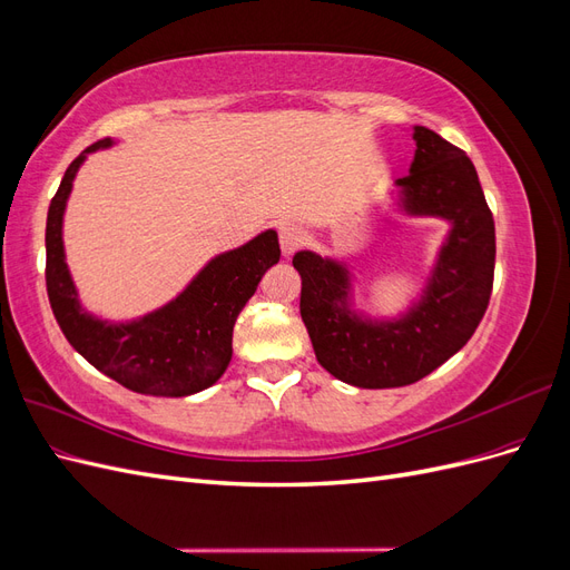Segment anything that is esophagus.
Instances as JSON below:
<instances>
[{
  "label": "esophagus",
  "mask_w": 570,
  "mask_h": 570,
  "mask_svg": "<svg viewBox=\"0 0 570 570\" xmlns=\"http://www.w3.org/2000/svg\"><path fill=\"white\" fill-rule=\"evenodd\" d=\"M278 237H281V249L285 256L295 254L304 243V233L299 226H295V223H283L278 228Z\"/></svg>",
  "instance_id": "1"
}]
</instances>
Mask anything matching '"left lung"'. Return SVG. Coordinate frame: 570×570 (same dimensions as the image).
I'll return each mask as SVG.
<instances>
[{
    "instance_id": "8db88e82",
    "label": "left lung",
    "mask_w": 570,
    "mask_h": 570,
    "mask_svg": "<svg viewBox=\"0 0 570 570\" xmlns=\"http://www.w3.org/2000/svg\"><path fill=\"white\" fill-rule=\"evenodd\" d=\"M416 154L404 189L409 214L454 223L423 302L392 323L358 321L344 308V266L314 252L292 258L302 275L299 312L318 364L340 381L383 390L404 387L454 356L488 312L494 283V218L473 161L430 128H413Z\"/></svg>"
}]
</instances>
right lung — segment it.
I'll return each instance as SVG.
<instances>
[{
    "label": "right lung",
    "mask_w": 570,
    "mask_h": 570,
    "mask_svg": "<svg viewBox=\"0 0 570 570\" xmlns=\"http://www.w3.org/2000/svg\"><path fill=\"white\" fill-rule=\"evenodd\" d=\"M105 137L71 161L47 212V295L51 312L73 350L124 387L151 396H185L214 385L233 356V327L262 275L278 264L281 245L266 230L239 249L209 262L183 295L135 323L88 316L63 262L61 220L85 154L109 147Z\"/></svg>",
    "instance_id": "obj_1"
}]
</instances>
